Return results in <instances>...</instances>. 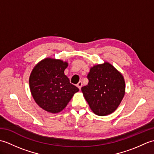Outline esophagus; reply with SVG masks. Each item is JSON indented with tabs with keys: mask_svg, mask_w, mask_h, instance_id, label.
Segmentation results:
<instances>
[{
	"mask_svg": "<svg viewBox=\"0 0 154 154\" xmlns=\"http://www.w3.org/2000/svg\"><path fill=\"white\" fill-rule=\"evenodd\" d=\"M82 85H83V83L81 81H79V82L77 84V87L79 88L80 90H81V87H82Z\"/></svg>",
	"mask_w": 154,
	"mask_h": 154,
	"instance_id": "obj_1",
	"label": "esophagus"
}]
</instances>
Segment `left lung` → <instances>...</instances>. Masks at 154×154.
Segmentation results:
<instances>
[{"label": "left lung", "mask_w": 154, "mask_h": 154, "mask_svg": "<svg viewBox=\"0 0 154 154\" xmlns=\"http://www.w3.org/2000/svg\"><path fill=\"white\" fill-rule=\"evenodd\" d=\"M87 79L88 85L81 88V91L91 109L99 116L113 112L125 94L122 74L112 65L104 63L91 67Z\"/></svg>", "instance_id": "8db88e82"}]
</instances>
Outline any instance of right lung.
<instances>
[{"mask_svg":"<svg viewBox=\"0 0 154 154\" xmlns=\"http://www.w3.org/2000/svg\"><path fill=\"white\" fill-rule=\"evenodd\" d=\"M67 65V62L47 58L35 65L31 73L29 83L32 97L49 112H60L79 91L64 74Z\"/></svg>","mask_w":154,"mask_h":154,"instance_id":"1","label":"right lung"}]
</instances>
